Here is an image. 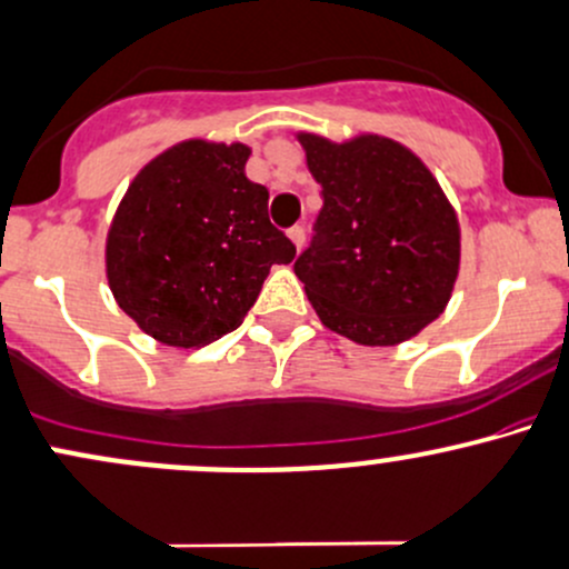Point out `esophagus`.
<instances>
[{"instance_id":"1","label":"esophagus","mask_w":569,"mask_h":569,"mask_svg":"<svg viewBox=\"0 0 569 569\" xmlns=\"http://www.w3.org/2000/svg\"><path fill=\"white\" fill-rule=\"evenodd\" d=\"M289 240L295 242L297 251H302V246H305V227H291L289 229Z\"/></svg>"}]
</instances>
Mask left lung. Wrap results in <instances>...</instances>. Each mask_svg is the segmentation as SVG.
Segmentation results:
<instances>
[{
	"label": "left lung",
	"mask_w": 569,
	"mask_h": 569,
	"mask_svg": "<svg viewBox=\"0 0 569 569\" xmlns=\"http://www.w3.org/2000/svg\"><path fill=\"white\" fill-rule=\"evenodd\" d=\"M323 208L295 261L323 327L397 346L446 310L459 274V221L432 172L389 137L299 134Z\"/></svg>",
	"instance_id": "left-lung-1"
}]
</instances>
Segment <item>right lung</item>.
I'll return each instance as SVG.
<instances>
[{"instance_id":"1","label":"right lung","mask_w":569,"mask_h":569,"mask_svg":"<svg viewBox=\"0 0 569 569\" xmlns=\"http://www.w3.org/2000/svg\"><path fill=\"white\" fill-rule=\"evenodd\" d=\"M251 148L186 140L129 186L108 232L118 308L159 342L199 348L232 332L272 264L297 248L267 216L270 191L246 178Z\"/></svg>"}]
</instances>
